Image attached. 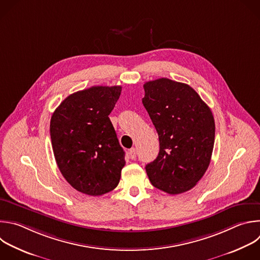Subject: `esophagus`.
<instances>
[{
	"mask_svg": "<svg viewBox=\"0 0 260 260\" xmlns=\"http://www.w3.org/2000/svg\"><path fill=\"white\" fill-rule=\"evenodd\" d=\"M128 156L131 159H136V156H137V152H136V149L133 148L128 151Z\"/></svg>",
	"mask_w": 260,
	"mask_h": 260,
	"instance_id": "esophagus-1",
	"label": "esophagus"
}]
</instances>
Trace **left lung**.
<instances>
[{"instance_id": "obj_1", "label": "left lung", "mask_w": 260, "mask_h": 260, "mask_svg": "<svg viewBox=\"0 0 260 260\" xmlns=\"http://www.w3.org/2000/svg\"><path fill=\"white\" fill-rule=\"evenodd\" d=\"M142 102L159 137L157 158L146 165L151 184L170 195L194 188L206 172L214 145L210 108L189 84L147 81Z\"/></svg>"}]
</instances>
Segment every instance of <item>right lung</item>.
Masks as SVG:
<instances>
[{
    "mask_svg": "<svg viewBox=\"0 0 260 260\" xmlns=\"http://www.w3.org/2000/svg\"><path fill=\"white\" fill-rule=\"evenodd\" d=\"M121 86L97 85L69 95L50 122L52 147L64 179L78 192L101 196L115 189L124 151L108 117Z\"/></svg>",
    "mask_w": 260,
    "mask_h": 260,
    "instance_id": "1",
    "label": "right lung"
}]
</instances>
